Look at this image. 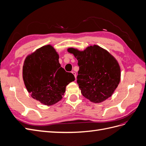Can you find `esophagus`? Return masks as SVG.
<instances>
[{
	"mask_svg": "<svg viewBox=\"0 0 146 146\" xmlns=\"http://www.w3.org/2000/svg\"><path fill=\"white\" fill-rule=\"evenodd\" d=\"M72 73L74 74V77H75V78H76V72H75L74 71H72Z\"/></svg>",
	"mask_w": 146,
	"mask_h": 146,
	"instance_id": "esophagus-1",
	"label": "esophagus"
}]
</instances>
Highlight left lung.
Here are the masks:
<instances>
[{
    "label": "left lung",
    "mask_w": 146,
    "mask_h": 146,
    "mask_svg": "<svg viewBox=\"0 0 146 146\" xmlns=\"http://www.w3.org/2000/svg\"><path fill=\"white\" fill-rule=\"evenodd\" d=\"M78 60L77 80L82 94L92 102L100 103L111 97L121 78L116 60L107 50L94 45L80 52L68 48Z\"/></svg>",
    "instance_id": "8db88e82"
}]
</instances>
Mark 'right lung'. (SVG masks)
Listing matches in <instances>:
<instances>
[{
  "label": "right lung",
  "mask_w": 146,
  "mask_h": 146,
  "mask_svg": "<svg viewBox=\"0 0 146 146\" xmlns=\"http://www.w3.org/2000/svg\"><path fill=\"white\" fill-rule=\"evenodd\" d=\"M59 56L50 45L38 48L26 58L23 80L34 99L52 105L63 98L66 86L75 80L74 76L61 67Z\"/></svg>",
  "instance_id": "right-lung-1"
}]
</instances>
